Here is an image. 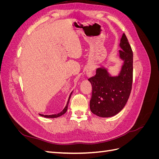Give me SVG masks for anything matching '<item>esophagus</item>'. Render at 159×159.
Segmentation results:
<instances>
[{
	"mask_svg": "<svg viewBox=\"0 0 159 159\" xmlns=\"http://www.w3.org/2000/svg\"><path fill=\"white\" fill-rule=\"evenodd\" d=\"M93 70H94V68L93 66H89L87 68V70H86V74H87L88 76H91L92 75Z\"/></svg>",
	"mask_w": 159,
	"mask_h": 159,
	"instance_id": "obj_1",
	"label": "esophagus"
}]
</instances>
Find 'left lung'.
<instances>
[{"label":"left lung","instance_id":"left-lung-1","mask_svg":"<svg viewBox=\"0 0 159 159\" xmlns=\"http://www.w3.org/2000/svg\"><path fill=\"white\" fill-rule=\"evenodd\" d=\"M120 46V57L124 61L120 74L111 77L107 70L98 68L95 75L88 79L92 85L90 109L99 117H111L121 111L127 103L132 89L133 54L125 33Z\"/></svg>","mask_w":159,"mask_h":159}]
</instances>
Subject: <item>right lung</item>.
Listing matches in <instances>:
<instances>
[{
    "mask_svg": "<svg viewBox=\"0 0 159 159\" xmlns=\"http://www.w3.org/2000/svg\"><path fill=\"white\" fill-rule=\"evenodd\" d=\"M71 94H70V97L68 98V102H67V104L66 105L65 108L63 110H62L60 113H57V114H54V115H42V114H40V115H41V116H42V117H47V118H56V117H58L61 116V115H64L67 111V109H68V103H69V101H70V99Z\"/></svg>",
    "mask_w": 159,
    "mask_h": 159,
    "instance_id": "obj_1",
    "label": "right lung"
}]
</instances>
